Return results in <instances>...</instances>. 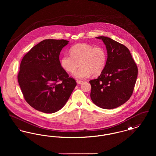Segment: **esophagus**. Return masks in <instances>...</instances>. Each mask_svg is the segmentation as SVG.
Returning <instances> with one entry per match:
<instances>
[{
  "mask_svg": "<svg viewBox=\"0 0 156 156\" xmlns=\"http://www.w3.org/2000/svg\"><path fill=\"white\" fill-rule=\"evenodd\" d=\"M83 82V81H80V80H77V81H76V83H78V84H82Z\"/></svg>",
  "mask_w": 156,
  "mask_h": 156,
  "instance_id": "1",
  "label": "esophagus"
}]
</instances>
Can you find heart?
Here are the masks:
<instances>
[{
    "label": "heart",
    "instance_id": "heart-1",
    "mask_svg": "<svg viewBox=\"0 0 156 156\" xmlns=\"http://www.w3.org/2000/svg\"><path fill=\"white\" fill-rule=\"evenodd\" d=\"M70 54H64L61 66L66 71L73 73L76 78L83 79L92 74L97 76L104 69L107 61V52L102 46L80 43L70 48Z\"/></svg>",
    "mask_w": 156,
    "mask_h": 156
}]
</instances>
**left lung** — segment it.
<instances>
[{"label":"left lung","mask_w":156,"mask_h":156,"mask_svg":"<svg viewBox=\"0 0 156 156\" xmlns=\"http://www.w3.org/2000/svg\"><path fill=\"white\" fill-rule=\"evenodd\" d=\"M106 45V64L97 79L89 81L90 98L103 109H114L127 102L132 96L138 69L125 45L109 37L99 36Z\"/></svg>","instance_id":"8db88e82"}]
</instances>
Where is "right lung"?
<instances>
[{
  "instance_id": "1",
  "label": "right lung",
  "mask_w": 156,
  "mask_h": 156,
  "mask_svg": "<svg viewBox=\"0 0 156 156\" xmlns=\"http://www.w3.org/2000/svg\"><path fill=\"white\" fill-rule=\"evenodd\" d=\"M68 42L63 39L43 40L21 61L18 82L26 101L37 111L46 113L58 111L76 85L59 61L60 52Z\"/></svg>"
}]
</instances>
